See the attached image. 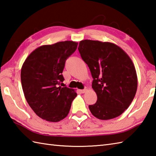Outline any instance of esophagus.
Instances as JSON below:
<instances>
[{"label":"esophagus","instance_id":"1","mask_svg":"<svg viewBox=\"0 0 156 156\" xmlns=\"http://www.w3.org/2000/svg\"><path fill=\"white\" fill-rule=\"evenodd\" d=\"M87 90H88L87 87H85V89H83V90H81L80 91L81 92V93H85V92H86Z\"/></svg>","mask_w":156,"mask_h":156}]
</instances>
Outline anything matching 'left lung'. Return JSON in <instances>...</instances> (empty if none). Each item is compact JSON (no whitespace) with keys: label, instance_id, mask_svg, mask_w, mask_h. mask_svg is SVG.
<instances>
[{"label":"left lung","instance_id":"8db88e82","mask_svg":"<svg viewBox=\"0 0 156 156\" xmlns=\"http://www.w3.org/2000/svg\"><path fill=\"white\" fill-rule=\"evenodd\" d=\"M88 65L97 94L96 104L89 108L100 120H110L122 114L131 104L137 90V76L129 55L111 42L84 40L78 47Z\"/></svg>","mask_w":156,"mask_h":156}]
</instances>
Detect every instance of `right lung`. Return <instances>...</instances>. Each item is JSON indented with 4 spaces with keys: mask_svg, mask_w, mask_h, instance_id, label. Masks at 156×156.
<instances>
[{
    "mask_svg": "<svg viewBox=\"0 0 156 156\" xmlns=\"http://www.w3.org/2000/svg\"><path fill=\"white\" fill-rule=\"evenodd\" d=\"M77 42H59L37 48L27 57L21 71L24 96L34 112L48 122H58L68 115L77 96L73 89L58 85L66 60L73 53Z\"/></svg>",
    "mask_w": 156,
    "mask_h": 156,
    "instance_id": "add662e5",
    "label": "right lung"
}]
</instances>
